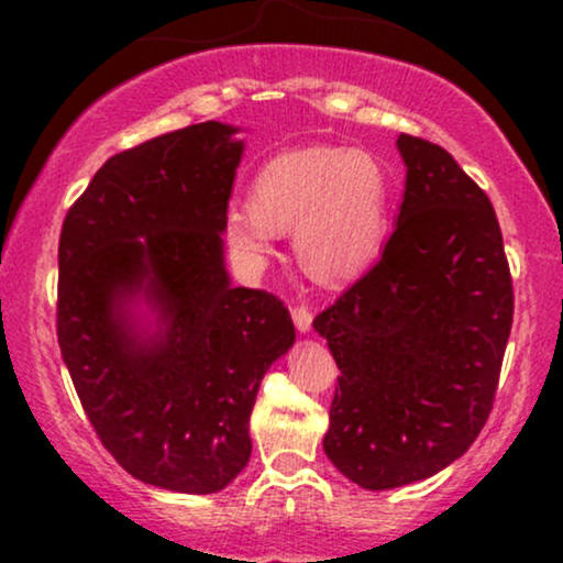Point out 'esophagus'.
<instances>
[{
  "instance_id": "obj_1",
  "label": "esophagus",
  "mask_w": 563,
  "mask_h": 563,
  "mask_svg": "<svg viewBox=\"0 0 563 563\" xmlns=\"http://www.w3.org/2000/svg\"><path fill=\"white\" fill-rule=\"evenodd\" d=\"M294 325H296V331L299 333H309L312 331V312H309L307 307H294Z\"/></svg>"
}]
</instances>
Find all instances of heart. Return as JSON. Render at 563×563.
Instances as JSON below:
<instances>
[{"label":"heart","mask_w":563,"mask_h":563,"mask_svg":"<svg viewBox=\"0 0 563 563\" xmlns=\"http://www.w3.org/2000/svg\"><path fill=\"white\" fill-rule=\"evenodd\" d=\"M391 179L357 147L314 145L277 153L251 185V206H230L224 238L238 256L260 262L277 230H294V251L314 280L346 283L384 251Z\"/></svg>","instance_id":"heart-1"}]
</instances>
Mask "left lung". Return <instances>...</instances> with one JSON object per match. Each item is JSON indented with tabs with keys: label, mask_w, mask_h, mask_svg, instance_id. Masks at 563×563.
<instances>
[{
	"label": "left lung",
	"mask_w": 563,
	"mask_h": 563,
	"mask_svg": "<svg viewBox=\"0 0 563 563\" xmlns=\"http://www.w3.org/2000/svg\"><path fill=\"white\" fill-rule=\"evenodd\" d=\"M405 196L376 267L314 318L341 376L322 450L394 489L466 452L487 423L514 322L493 203L444 147L399 134Z\"/></svg>",
	"instance_id": "1"
}]
</instances>
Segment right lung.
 Instances as JSON below:
<instances>
[{"instance_id": "right-lung-1", "label": "right lung", "mask_w": 563, "mask_h": 563, "mask_svg": "<svg viewBox=\"0 0 563 563\" xmlns=\"http://www.w3.org/2000/svg\"><path fill=\"white\" fill-rule=\"evenodd\" d=\"M238 132L203 121L108 158L57 249V341L89 423L134 479L185 495L245 468L260 384L296 341L283 301L224 264Z\"/></svg>"}]
</instances>
